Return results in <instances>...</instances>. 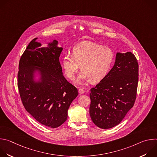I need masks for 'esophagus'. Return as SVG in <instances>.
<instances>
[{
  "label": "esophagus",
  "mask_w": 157,
  "mask_h": 157,
  "mask_svg": "<svg viewBox=\"0 0 157 157\" xmlns=\"http://www.w3.org/2000/svg\"><path fill=\"white\" fill-rule=\"evenodd\" d=\"M79 94H83V93H84V90H83L82 89H81V88H79Z\"/></svg>",
  "instance_id": "1"
}]
</instances>
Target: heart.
<instances>
[{
	"mask_svg": "<svg viewBox=\"0 0 157 157\" xmlns=\"http://www.w3.org/2000/svg\"><path fill=\"white\" fill-rule=\"evenodd\" d=\"M114 59V53L109 47L87 41L76 45L71 55H66L61 66L66 77L73 80L79 65L81 71L75 79L78 84H84L89 80L98 83L107 76Z\"/></svg>",
	"mask_w": 157,
	"mask_h": 157,
	"instance_id": "b5f03b06",
	"label": "heart"
}]
</instances>
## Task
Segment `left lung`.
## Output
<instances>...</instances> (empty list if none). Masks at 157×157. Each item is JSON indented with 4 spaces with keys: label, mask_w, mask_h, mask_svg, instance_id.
<instances>
[{
    "label": "left lung",
    "mask_w": 157,
    "mask_h": 157,
    "mask_svg": "<svg viewBox=\"0 0 157 157\" xmlns=\"http://www.w3.org/2000/svg\"><path fill=\"white\" fill-rule=\"evenodd\" d=\"M139 64L133 54L117 53L113 68L91 89L89 114L94 124L106 129L123 120L137 96Z\"/></svg>",
    "instance_id": "left-lung-1"
}]
</instances>
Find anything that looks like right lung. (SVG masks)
<instances>
[{
    "label": "right lung",
    "instance_id": "right-lung-1",
    "mask_svg": "<svg viewBox=\"0 0 157 157\" xmlns=\"http://www.w3.org/2000/svg\"><path fill=\"white\" fill-rule=\"evenodd\" d=\"M32 40L20 58L18 88L25 109L40 124L51 128L62 125L78 89L63 75L59 58L63 51L53 40L41 47Z\"/></svg>",
    "mask_w": 157,
    "mask_h": 157
}]
</instances>
